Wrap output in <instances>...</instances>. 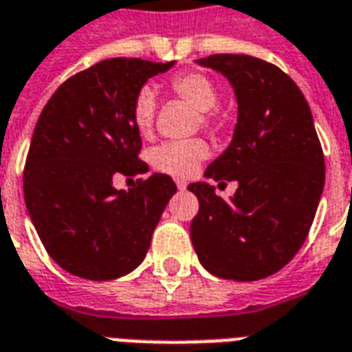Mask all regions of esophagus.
<instances>
[{
  "mask_svg": "<svg viewBox=\"0 0 352 352\" xmlns=\"http://www.w3.org/2000/svg\"><path fill=\"white\" fill-rule=\"evenodd\" d=\"M186 186H188L186 181H177V188H179V190H186Z\"/></svg>",
  "mask_w": 352,
  "mask_h": 352,
  "instance_id": "esophagus-1",
  "label": "esophagus"
}]
</instances>
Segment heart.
<instances>
[{"label": "heart", "instance_id": "heart-1", "mask_svg": "<svg viewBox=\"0 0 352 352\" xmlns=\"http://www.w3.org/2000/svg\"><path fill=\"white\" fill-rule=\"evenodd\" d=\"M169 87L181 100L196 109L199 120L206 128L217 126V101L219 90L213 80L198 72L181 73L171 79ZM156 100L151 88H141L131 105V120L141 135H148L154 126ZM209 156V146L204 139H184V141H166L151 151V164L168 175L186 177L194 175L201 162Z\"/></svg>", "mask_w": 352, "mask_h": 352}]
</instances>
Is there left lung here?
I'll use <instances>...</instances> for the list:
<instances>
[{
	"label": "left lung",
	"instance_id": "obj_1",
	"mask_svg": "<svg viewBox=\"0 0 352 352\" xmlns=\"http://www.w3.org/2000/svg\"><path fill=\"white\" fill-rule=\"evenodd\" d=\"M199 65L222 73L236 92L237 124L207 179L237 181L224 201L209 183H192L194 251L221 279L258 280L294 258L324 188V156L313 115L294 80L247 54H211Z\"/></svg>",
	"mask_w": 352,
	"mask_h": 352
}]
</instances>
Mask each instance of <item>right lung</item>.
<instances>
[{
  "label": "right lung",
  "instance_id": "right-lung-1",
  "mask_svg": "<svg viewBox=\"0 0 352 352\" xmlns=\"http://www.w3.org/2000/svg\"><path fill=\"white\" fill-rule=\"evenodd\" d=\"M175 62L111 58L73 75L35 124L24 168V201L45 249L77 277L109 280L133 272L177 192L164 173L116 190V175L148 171L131 105L146 80Z\"/></svg>",
  "mask_w": 352,
  "mask_h": 352
}]
</instances>
